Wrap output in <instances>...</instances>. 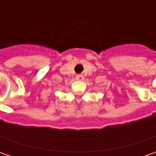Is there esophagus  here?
I'll use <instances>...</instances> for the list:
<instances>
[{
  "mask_svg": "<svg viewBox=\"0 0 156 156\" xmlns=\"http://www.w3.org/2000/svg\"><path fill=\"white\" fill-rule=\"evenodd\" d=\"M75 78H76V80H78V81H83V80H84V76L82 75H77Z\"/></svg>",
  "mask_w": 156,
  "mask_h": 156,
  "instance_id": "34e87169",
  "label": "esophagus"
}]
</instances>
